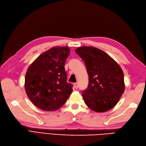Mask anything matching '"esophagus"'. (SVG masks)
<instances>
[{"label": "esophagus", "mask_w": 146, "mask_h": 146, "mask_svg": "<svg viewBox=\"0 0 146 146\" xmlns=\"http://www.w3.org/2000/svg\"><path fill=\"white\" fill-rule=\"evenodd\" d=\"M73 86H74V87H75V88H76V89H77V88H78V84H77V83H75V84H73Z\"/></svg>", "instance_id": "34e87169"}]
</instances>
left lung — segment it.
<instances>
[{
  "label": "left lung",
  "instance_id": "left-lung-1",
  "mask_svg": "<svg viewBox=\"0 0 146 146\" xmlns=\"http://www.w3.org/2000/svg\"><path fill=\"white\" fill-rule=\"evenodd\" d=\"M75 52L84 61L88 75L84 102L96 112H106L118 103L124 92V75L119 65L107 53L94 47L83 46Z\"/></svg>",
  "mask_w": 146,
  "mask_h": 146
}]
</instances>
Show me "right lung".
Returning a JSON list of instances; mask_svg holds the SVG:
<instances>
[{"label": "right lung", "instance_id": "1", "mask_svg": "<svg viewBox=\"0 0 146 146\" xmlns=\"http://www.w3.org/2000/svg\"><path fill=\"white\" fill-rule=\"evenodd\" d=\"M70 52L68 47H53L41 54L28 67L25 80V92L39 109L58 110L72 93V85L67 83L64 69Z\"/></svg>", "mask_w": 146, "mask_h": 146}]
</instances>
